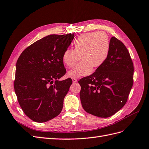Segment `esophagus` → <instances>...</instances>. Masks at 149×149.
<instances>
[{
	"instance_id": "obj_1",
	"label": "esophagus",
	"mask_w": 149,
	"mask_h": 149,
	"mask_svg": "<svg viewBox=\"0 0 149 149\" xmlns=\"http://www.w3.org/2000/svg\"><path fill=\"white\" fill-rule=\"evenodd\" d=\"M71 79H72L73 83H76V82H77V79H76V78H71Z\"/></svg>"
}]
</instances>
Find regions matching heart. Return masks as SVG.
I'll list each match as a JSON object with an SVG mask.
<instances>
[{"label":"heart","mask_w":149,"mask_h":149,"mask_svg":"<svg viewBox=\"0 0 149 149\" xmlns=\"http://www.w3.org/2000/svg\"><path fill=\"white\" fill-rule=\"evenodd\" d=\"M74 50L66 49L62 60L68 68L73 66L81 57L83 58L68 72L72 78H79L91 73L93 66L98 68L108 57L110 50V40L104 31L92 32L81 35L73 43Z\"/></svg>","instance_id":"1"}]
</instances>
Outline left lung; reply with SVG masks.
<instances>
[{
	"mask_svg": "<svg viewBox=\"0 0 149 149\" xmlns=\"http://www.w3.org/2000/svg\"><path fill=\"white\" fill-rule=\"evenodd\" d=\"M133 73L134 66L126 46L112 37L105 62L94 73L78 81L84 110L101 118L113 115L126 103L133 84Z\"/></svg>",
	"mask_w": 149,
	"mask_h": 149,
	"instance_id": "1",
	"label": "left lung"
}]
</instances>
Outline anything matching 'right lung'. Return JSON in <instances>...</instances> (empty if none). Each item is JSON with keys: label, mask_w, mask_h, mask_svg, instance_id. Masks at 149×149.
I'll return each instance as SVG.
<instances>
[{"label": "right lung", "mask_w": 149, "mask_h": 149, "mask_svg": "<svg viewBox=\"0 0 149 149\" xmlns=\"http://www.w3.org/2000/svg\"><path fill=\"white\" fill-rule=\"evenodd\" d=\"M74 34H51L36 41L19 55L14 89L23 112L34 121L43 123L58 116L72 80L58 81L66 73L62 55Z\"/></svg>", "instance_id": "1"}]
</instances>
